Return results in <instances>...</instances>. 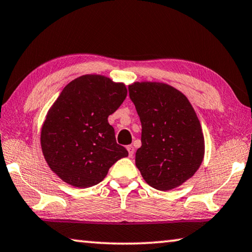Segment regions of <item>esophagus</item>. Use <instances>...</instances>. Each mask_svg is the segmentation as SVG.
I'll return each mask as SVG.
<instances>
[{
    "instance_id": "34e87169",
    "label": "esophagus",
    "mask_w": 252,
    "mask_h": 252,
    "mask_svg": "<svg viewBox=\"0 0 252 252\" xmlns=\"http://www.w3.org/2000/svg\"><path fill=\"white\" fill-rule=\"evenodd\" d=\"M127 151H128V156H129V158H131V157L134 156L135 150H134V146H133V145H128V146H127Z\"/></svg>"
}]
</instances>
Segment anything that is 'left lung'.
Masks as SVG:
<instances>
[{
  "label": "left lung",
  "instance_id": "8db88e82",
  "mask_svg": "<svg viewBox=\"0 0 252 252\" xmlns=\"http://www.w3.org/2000/svg\"><path fill=\"white\" fill-rule=\"evenodd\" d=\"M129 98L142 124L135 163L158 190H170L193 176L204 158V136L186 95L164 83L137 82Z\"/></svg>",
  "mask_w": 252,
  "mask_h": 252
}]
</instances>
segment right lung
I'll return each instance as SVG.
<instances>
[{
  "mask_svg": "<svg viewBox=\"0 0 252 252\" xmlns=\"http://www.w3.org/2000/svg\"><path fill=\"white\" fill-rule=\"evenodd\" d=\"M123 83L102 75H83L63 89L41 129V150L49 168L65 183L92 187L119 158L128 156L117 144L108 116L126 99Z\"/></svg>",
  "mask_w": 252,
  "mask_h": 252,
  "instance_id": "add662e5",
  "label": "right lung"
}]
</instances>
